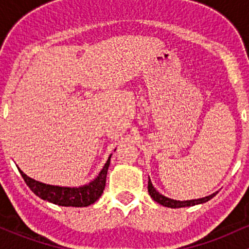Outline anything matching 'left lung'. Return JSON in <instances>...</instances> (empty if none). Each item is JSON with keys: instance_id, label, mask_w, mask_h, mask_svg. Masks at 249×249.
<instances>
[{"instance_id": "1", "label": "left lung", "mask_w": 249, "mask_h": 249, "mask_svg": "<svg viewBox=\"0 0 249 249\" xmlns=\"http://www.w3.org/2000/svg\"><path fill=\"white\" fill-rule=\"evenodd\" d=\"M147 190H148V194L151 196L154 201L158 202V204L162 205L165 207H170V208H180V207H190V206H194V205H199V204H204V202L208 201L213 198L218 192H214L211 196H204V198H199V199H192V200H174L171 198H167V196H162L158 192V191L154 188V186L152 185V181H151L150 177H148V185H147Z\"/></svg>"}]
</instances>
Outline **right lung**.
<instances>
[{
    "label": "right lung",
    "instance_id": "1",
    "mask_svg": "<svg viewBox=\"0 0 249 249\" xmlns=\"http://www.w3.org/2000/svg\"><path fill=\"white\" fill-rule=\"evenodd\" d=\"M111 156L112 154H110L107 161L105 162L98 176L93 180H91L89 184H85L79 187L57 186V185L44 184V182L37 181V180L30 178V177L23 173V171L19 170L18 167L17 168H18L22 178L24 179L25 184L29 186L30 190L38 198L47 200V201L53 202V204L58 205V206L87 207L101 198L103 191L105 188V182H107V174L108 166H110Z\"/></svg>",
    "mask_w": 249,
    "mask_h": 249
}]
</instances>
